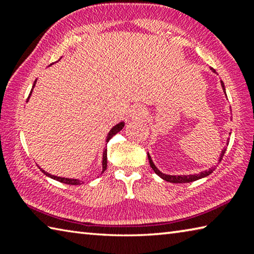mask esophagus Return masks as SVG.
<instances>
[{
    "label": "esophagus",
    "mask_w": 254,
    "mask_h": 254,
    "mask_svg": "<svg viewBox=\"0 0 254 254\" xmlns=\"http://www.w3.org/2000/svg\"><path fill=\"white\" fill-rule=\"evenodd\" d=\"M147 115V111H145V107L142 105H134L132 106L130 111V118L133 120L137 119H143Z\"/></svg>",
    "instance_id": "34e87169"
}]
</instances>
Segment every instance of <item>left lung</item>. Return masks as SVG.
I'll use <instances>...</instances> for the list:
<instances>
[{
  "instance_id": "obj_1",
  "label": "left lung",
  "mask_w": 254,
  "mask_h": 254,
  "mask_svg": "<svg viewBox=\"0 0 254 254\" xmlns=\"http://www.w3.org/2000/svg\"><path fill=\"white\" fill-rule=\"evenodd\" d=\"M210 70H212L213 72H215V70L213 69V68H210ZM221 86H222L223 92H224L225 96H226L225 86H224V83H223L222 80H221ZM226 144H229V141H227V143H226ZM225 151H226V147L223 148L222 152H221V154H220V158H218V160H217V163H220V162H221L222 158H223V156H224ZM148 159H149V163H150V166H151V168L153 169L154 173H156V174L159 176V177L162 178L163 180H166V182H168V183H174V184L191 183V182H195V180H198V179H201V178H204V177H207V176L212 174L213 171H214L215 169H216V167L218 166V165H215L214 167H210V168H208V169L203 170V171H200V173H198V174H194V175H167V174H163L162 171H160V170H159V169L157 168V166L154 165V162L152 161V158H151V156H150V154H149V152H148Z\"/></svg>"
}]
</instances>
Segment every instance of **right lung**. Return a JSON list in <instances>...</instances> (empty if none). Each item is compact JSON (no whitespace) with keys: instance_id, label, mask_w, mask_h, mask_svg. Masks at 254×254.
Segmentation results:
<instances>
[{"instance_id":"obj_1","label":"right lung","mask_w":254,"mask_h":254,"mask_svg":"<svg viewBox=\"0 0 254 254\" xmlns=\"http://www.w3.org/2000/svg\"><path fill=\"white\" fill-rule=\"evenodd\" d=\"M36 83H37V79L34 80V83H33V85H32V88H31V92H30V94H29V97H28L27 102L30 100V96H31L34 86H36ZM124 126H126V123H124V121H121V122H119V123L117 124V126H114L113 127H112L111 130H110V132L107 133L106 139H105V143L109 142V141L112 139V136L115 135L118 132L121 131L122 128L124 127ZM106 167H107V149H106V144H105L104 150H103V156H102V174L104 173V171L106 170ZM39 169L47 176V177L53 178V179H55V180H57V182H60V183H63V184H67V185H80V184H83V183L80 182L79 179L58 177V176H55V175H51V174H49V173H47V171H45L44 169L40 168V167H39Z\"/></svg>"}]
</instances>
